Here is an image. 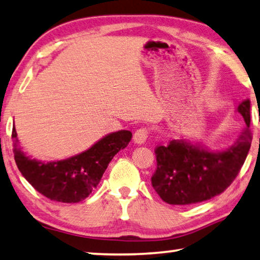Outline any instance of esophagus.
I'll return each instance as SVG.
<instances>
[{
    "mask_svg": "<svg viewBox=\"0 0 260 260\" xmlns=\"http://www.w3.org/2000/svg\"><path fill=\"white\" fill-rule=\"evenodd\" d=\"M147 137H148V128H146V127H141V128H139L134 133L133 140L135 143H138V145H142V143H145Z\"/></svg>",
    "mask_w": 260,
    "mask_h": 260,
    "instance_id": "obj_1",
    "label": "esophagus"
}]
</instances>
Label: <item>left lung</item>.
I'll return each mask as SVG.
<instances>
[{"mask_svg": "<svg viewBox=\"0 0 260 260\" xmlns=\"http://www.w3.org/2000/svg\"><path fill=\"white\" fill-rule=\"evenodd\" d=\"M237 110L246 127L226 150L210 152L182 139L155 148L156 169L152 185L162 201L173 205L200 203L222 193L234 182L252 141L250 100H244Z\"/></svg>", "mask_w": 260, "mask_h": 260, "instance_id": "8db88e82", "label": "left lung"}]
</instances>
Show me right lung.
I'll return each instance as SVG.
<instances>
[{"label": "right lung", "mask_w": 260, "mask_h": 260, "mask_svg": "<svg viewBox=\"0 0 260 260\" xmlns=\"http://www.w3.org/2000/svg\"><path fill=\"white\" fill-rule=\"evenodd\" d=\"M11 139L17 168L38 192L56 202L77 203L96 188L114 155L129 143L132 133L129 131L114 132L76 156L46 164L31 160L17 148L15 127Z\"/></svg>", "instance_id": "right-lung-1"}]
</instances>
